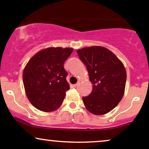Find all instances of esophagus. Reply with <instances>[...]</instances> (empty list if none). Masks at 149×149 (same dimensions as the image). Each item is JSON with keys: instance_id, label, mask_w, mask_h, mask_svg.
<instances>
[{"instance_id": "esophagus-1", "label": "esophagus", "mask_w": 149, "mask_h": 149, "mask_svg": "<svg viewBox=\"0 0 149 149\" xmlns=\"http://www.w3.org/2000/svg\"><path fill=\"white\" fill-rule=\"evenodd\" d=\"M79 82H78V83H77V84H74V85H73V87H74V88H76V87H77V86H78V85H79Z\"/></svg>"}]
</instances>
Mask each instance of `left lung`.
<instances>
[{"label": "left lung", "instance_id": "left-lung-1", "mask_svg": "<svg viewBox=\"0 0 149 149\" xmlns=\"http://www.w3.org/2000/svg\"><path fill=\"white\" fill-rule=\"evenodd\" d=\"M86 66L93 84L91 93L83 97L84 106L91 113L103 115L118 105L124 93L126 72L119 59L107 48L91 46L77 51Z\"/></svg>", "mask_w": 149, "mask_h": 149}]
</instances>
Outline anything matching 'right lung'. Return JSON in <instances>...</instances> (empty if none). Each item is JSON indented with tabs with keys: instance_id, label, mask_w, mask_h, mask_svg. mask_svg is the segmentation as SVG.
I'll use <instances>...</instances> for the list:
<instances>
[{
	"instance_id": "1",
	"label": "right lung",
	"mask_w": 149,
	"mask_h": 149,
	"mask_svg": "<svg viewBox=\"0 0 149 149\" xmlns=\"http://www.w3.org/2000/svg\"><path fill=\"white\" fill-rule=\"evenodd\" d=\"M73 48H48L34 55L25 67L23 81L31 104L38 110L51 112L62 104L69 90L68 73L63 64Z\"/></svg>"
}]
</instances>
